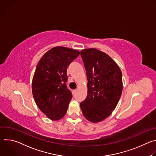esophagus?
<instances>
[{
	"label": "esophagus",
	"instance_id": "34e87169",
	"mask_svg": "<svg viewBox=\"0 0 156 156\" xmlns=\"http://www.w3.org/2000/svg\"><path fill=\"white\" fill-rule=\"evenodd\" d=\"M76 92H77V90H73V94H76Z\"/></svg>",
	"mask_w": 156,
	"mask_h": 156
}]
</instances>
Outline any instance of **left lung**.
Listing matches in <instances>:
<instances>
[{
  "instance_id": "left-lung-1",
  "label": "left lung",
  "mask_w": 156,
  "mask_h": 156,
  "mask_svg": "<svg viewBox=\"0 0 156 156\" xmlns=\"http://www.w3.org/2000/svg\"><path fill=\"white\" fill-rule=\"evenodd\" d=\"M86 72L87 94L80 103L82 113L88 121L100 122L112 113L123 90L122 71L106 53L97 49L81 51Z\"/></svg>"
}]
</instances>
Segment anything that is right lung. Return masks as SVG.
Here are the masks:
<instances>
[{"label":"right lung","mask_w":156,"mask_h":156,"mask_svg":"<svg viewBox=\"0 0 156 156\" xmlns=\"http://www.w3.org/2000/svg\"><path fill=\"white\" fill-rule=\"evenodd\" d=\"M80 52L69 48L54 47L39 60L32 80V93L35 102L51 120L62 119L72 98L66 85V69Z\"/></svg>","instance_id":"add662e5"}]
</instances>
